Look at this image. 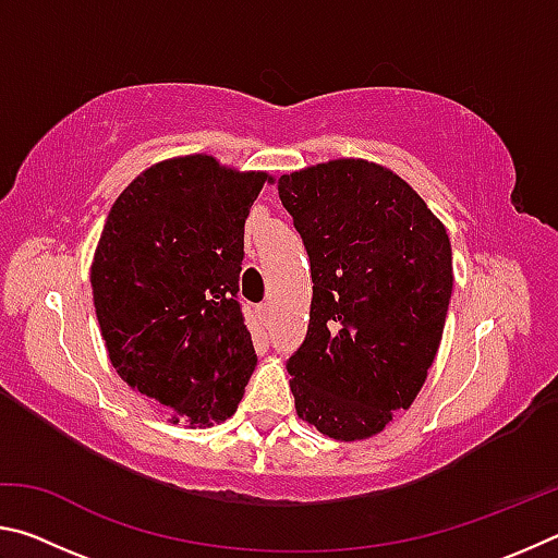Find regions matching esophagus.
Listing matches in <instances>:
<instances>
[{"mask_svg":"<svg viewBox=\"0 0 558 558\" xmlns=\"http://www.w3.org/2000/svg\"><path fill=\"white\" fill-rule=\"evenodd\" d=\"M258 315L266 319V323H270V317H272V310H270V305H260L258 307Z\"/></svg>","mask_w":558,"mask_h":558,"instance_id":"esophagus-1","label":"esophagus"}]
</instances>
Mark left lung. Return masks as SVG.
<instances>
[{"mask_svg": "<svg viewBox=\"0 0 558 558\" xmlns=\"http://www.w3.org/2000/svg\"><path fill=\"white\" fill-rule=\"evenodd\" d=\"M310 258L313 302L288 359L295 409L335 440L384 430L418 396L452 292V251L426 202L364 159L278 179Z\"/></svg>", "mask_w": 558, "mask_h": 558, "instance_id": "1", "label": "left lung"}]
</instances>
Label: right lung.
<instances>
[{"instance_id": "1", "label": "right lung", "mask_w": 558, "mask_h": 558, "mask_svg": "<svg viewBox=\"0 0 558 558\" xmlns=\"http://www.w3.org/2000/svg\"><path fill=\"white\" fill-rule=\"evenodd\" d=\"M266 179L209 155L149 167L112 204L93 258V302L120 379L192 426L233 415L258 362L239 280L243 226Z\"/></svg>"}]
</instances>
